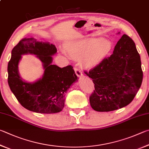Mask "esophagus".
<instances>
[{
    "label": "esophagus",
    "mask_w": 149,
    "mask_h": 149,
    "mask_svg": "<svg viewBox=\"0 0 149 149\" xmlns=\"http://www.w3.org/2000/svg\"><path fill=\"white\" fill-rule=\"evenodd\" d=\"M74 70H75V74L77 75V77H81L83 75V73L81 71V70L78 68L77 67H75L74 68Z\"/></svg>",
    "instance_id": "34e87169"
}]
</instances>
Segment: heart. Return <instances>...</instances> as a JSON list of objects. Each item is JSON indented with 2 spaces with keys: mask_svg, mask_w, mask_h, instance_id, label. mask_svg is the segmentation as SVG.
Returning <instances> with one entry per match:
<instances>
[{
  "mask_svg": "<svg viewBox=\"0 0 149 149\" xmlns=\"http://www.w3.org/2000/svg\"><path fill=\"white\" fill-rule=\"evenodd\" d=\"M112 43L102 38H86L68 42L66 51L75 59H81L86 68H91L100 62L112 49Z\"/></svg>",
  "mask_w": 149,
  "mask_h": 149,
  "instance_id": "b5f03b06",
  "label": "heart"
}]
</instances>
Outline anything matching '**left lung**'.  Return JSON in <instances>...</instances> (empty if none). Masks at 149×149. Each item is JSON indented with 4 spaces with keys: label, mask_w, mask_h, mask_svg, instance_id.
I'll list each match as a JSON object with an SVG mask.
<instances>
[{
    "label": "left lung",
    "mask_w": 149,
    "mask_h": 149,
    "mask_svg": "<svg viewBox=\"0 0 149 149\" xmlns=\"http://www.w3.org/2000/svg\"><path fill=\"white\" fill-rule=\"evenodd\" d=\"M85 73L94 84V92L89 98L94 110L107 112L128 105L143 81L141 62L134 42L124 34L111 55Z\"/></svg>",
    "instance_id": "left-lung-1"
}]
</instances>
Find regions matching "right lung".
I'll use <instances>...</instances> for the list:
<instances>
[{"mask_svg": "<svg viewBox=\"0 0 149 149\" xmlns=\"http://www.w3.org/2000/svg\"><path fill=\"white\" fill-rule=\"evenodd\" d=\"M56 51L55 45L32 38L22 39L13 48L8 64V83L18 102L26 109L47 114L61 111L67 90L77 81L71 65L60 68L52 64V56ZM27 54L36 55L45 69L42 77L34 83L23 80L18 72L21 55Z\"/></svg>", "mask_w": 149, "mask_h": 149, "instance_id": "add662e5", "label": "right lung"}]
</instances>
